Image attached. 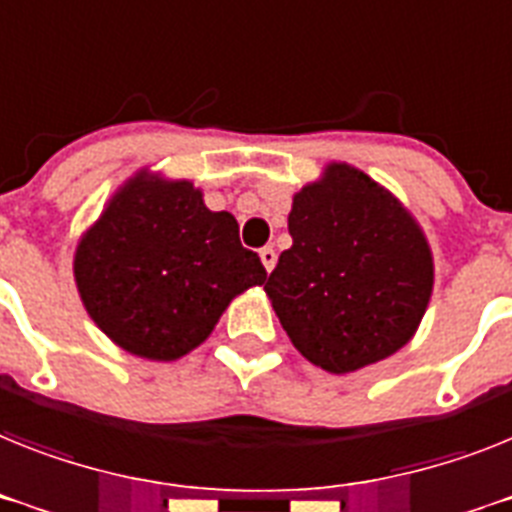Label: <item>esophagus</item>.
<instances>
[{"instance_id": "esophagus-1", "label": "esophagus", "mask_w": 512, "mask_h": 512, "mask_svg": "<svg viewBox=\"0 0 512 512\" xmlns=\"http://www.w3.org/2000/svg\"><path fill=\"white\" fill-rule=\"evenodd\" d=\"M260 260H263V265H265V270H273L276 268V260H278V255H276V249L273 247H263L260 249Z\"/></svg>"}]
</instances>
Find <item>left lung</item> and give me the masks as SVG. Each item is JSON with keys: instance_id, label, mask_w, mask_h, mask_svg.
I'll return each instance as SVG.
<instances>
[{"instance_id": "1", "label": "left lung", "mask_w": 512, "mask_h": 512, "mask_svg": "<svg viewBox=\"0 0 512 512\" xmlns=\"http://www.w3.org/2000/svg\"><path fill=\"white\" fill-rule=\"evenodd\" d=\"M294 239L265 283L294 349L330 375L401 351L432 299L435 257L406 205L346 161L294 192Z\"/></svg>"}]
</instances>
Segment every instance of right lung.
Wrapping results in <instances>:
<instances>
[{
    "label": "right lung",
    "mask_w": 512,
    "mask_h": 512,
    "mask_svg": "<svg viewBox=\"0 0 512 512\" xmlns=\"http://www.w3.org/2000/svg\"><path fill=\"white\" fill-rule=\"evenodd\" d=\"M72 273L103 336L150 362L195 351L236 296L268 278L231 213L210 210L190 179L148 166L119 184L80 234Z\"/></svg>",
    "instance_id": "obj_1"
}]
</instances>
